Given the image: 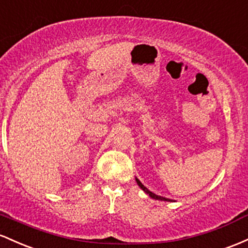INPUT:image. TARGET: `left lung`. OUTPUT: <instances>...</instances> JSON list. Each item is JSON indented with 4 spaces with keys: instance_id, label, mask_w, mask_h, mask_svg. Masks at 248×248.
<instances>
[{
    "instance_id": "8db88e82",
    "label": "left lung",
    "mask_w": 248,
    "mask_h": 248,
    "mask_svg": "<svg viewBox=\"0 0 248 248\" xmlns=\"http://www.w3.org/2000/svg\"><path fill=\"white\" fill-rule=\"evenodd\" d=\"M136 182H137V184L139 185V187L141 188V190H143L144 192H145V193H147L149 194L150 197H151V198H154V199H157V200H165V202H171V199H168V198H164V197H160V196H157V194H155V193H152L151 191H149L147 190V188L145 187V186H144L143 184H141L140 182H139V180L137 179V178H136Z\"/></svg>"
}]
</instances>
